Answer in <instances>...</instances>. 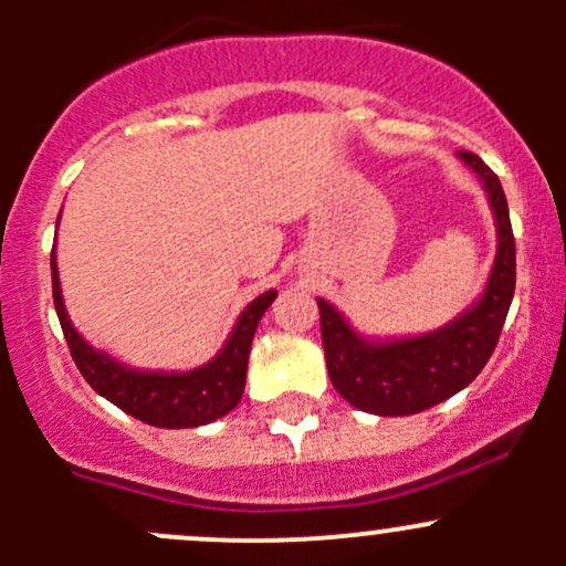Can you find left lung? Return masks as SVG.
Segmentation results:
<instances>
[{
    "mask_svg": "<svg viewBox=\"0 0 566 566\" xmlns=\"http://www.w3.org/2000/svg\"><path fill=\"white\" fill-rule=\"evenodd\" d=\"M479 175L495 216L493 271L482 298L460 317L410 339L369 342L328 301L317 298L331 384L350 405L375 416H410L454 397L484 369L499 345L515 295V235L499 175L473 153H460Z\"/></svg>",
    "mask_w": 566,
    "mask_h": 566,
    "instance_id": "left-lung-1",
    "label": "left lung"
}]
</instances>
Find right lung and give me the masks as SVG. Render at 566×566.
Returning a JSON list of instances; mask_svg holds the SVG:
<instances>
[{"instance_id": "1", "label": "right lung", "mask_w": 566, "mask_h": 566, "mask_svg": "<svg viewBox=\"0 0 566 566\" xmlns=\"http://www.w3.org/2000/svg\"><path fill=\"white\" fill-rule=\"evenodd\" d=\"M51 287H54V310L60 317L62 334H65L73 361L84 380L119 410L150 427H164V430L202 427L230 413L241 402L256 323L276 298V290H268L260 298L251 301L213 361L202 364L191 373H147V369L125 367L117 358L106 356L104 350H95L73 328L65 312V301H62L54 254H51Z\"/></svg>"}]
</instances>
